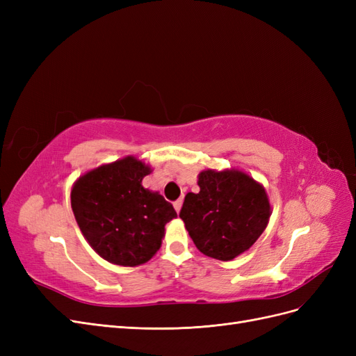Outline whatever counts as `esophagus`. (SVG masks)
I'll return each mask as SVG.
<instances>
[{
    "label": "esophagus",
    "instance_id": "obj_1",
    "mask_svg": "<svg viewBox=\"0 0 356 356\" xmlns=\"http://www.w3.org/2000/svg\"><path fill=\"white\" fill-rule=\"evenodd\" d=\"M181 207H182V199H178V200H175V202H174V208H175V211H177V212H179V211H181Z\"/></svg>",
    "mask_w": 356,
    "mask_h": 356
}]
</instances>
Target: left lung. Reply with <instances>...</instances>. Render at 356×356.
I'll list each match as a JSON object with an SVG mask.
<instances>
[{
	"mask_svg": "<svg viewBox=\"0 0 356 356\" xmlns=\"http://www.w3.org/2000/svg\"><path fill=\"white\" fill-rule=\"evenodd\" d=\"M199 193H187L179 218L197 250L230 261L260 238L270 218L261 184L245 172L207 169L199 174Z\"/></svg>",
	"mask_w": 356,
	"mask_h": 356,
	"instance_id": "1",
	"label": "left lung"
}]
</instances>
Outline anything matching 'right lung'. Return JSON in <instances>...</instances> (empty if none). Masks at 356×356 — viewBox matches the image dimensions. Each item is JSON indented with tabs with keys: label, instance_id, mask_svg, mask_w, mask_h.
I'll list each match as a JSON object with an SVG mask.
<instances>
[{
	"label": "right lung",
	"instance_id": "obj_1",
	"mask_svg": "<svg viewBox=\"0 0 356 356\" xmlns=\"http://www.w3.org/2000/svg\"><path fill=\"white\" fill-rule=\"evenodd\" d=\"M149 172L127 156L88 172L72 187L75 221L93 250L113 264L147 263L159 251L166 222L177 217L163 196L143 187Z\"/></svg>",
	"mask_w": 356,
	"mask_h": 356
}]
</instances>
